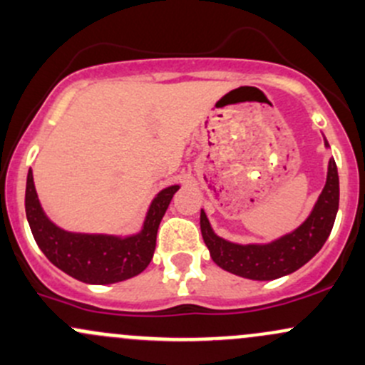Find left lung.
Here are the masks:
<instances>
[{
  "instance_id": "8db88e82",
  "label": "left lung",
  "mask_w": 365,
  "mask_h": 365,
  "mask_svg": "<svg viewBox=\"0 0 365 365\" xmlns=\"http://www.w3.org/2000/svg\"><path fill=\"white\" fill-rule=\"evenodd\" d=\"M326 147H329L327 140ZM339 206V178L329 159L327 180L314 210L298 228L267 244H237L220 237L201 210L202 239L211 259L223 270L251 280H274L293 274L310 262L329 237Z\"/></svg>"
}]
</instances>
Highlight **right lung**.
I'll return each mask as SVG.
<instances>
[{
  "instance_id": "1",
  "label": "right lung",
  "mask_w": 365,
  "mask_h": 365,
  "mask_svg": "<svg viewBox=\"0 0 365 365\" xmlns=\"http://www.w3.org/2000/svg\"><path fill=\"white\" fill-rule=\"evenodd\" d=\"M180 185L166 187L150 202L138 234L107 235L67 232L51 222L36 194L33 171L27 173L26 215L39 250L71 277L86 284H114L131 279L149 267L155 250V235L175 192Z\"/></svg>"
}]
</instances>
